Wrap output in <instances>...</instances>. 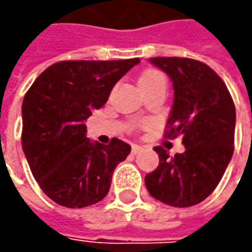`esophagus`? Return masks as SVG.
Returning a JSON list of instances; mask_svg holds the SVG:
<instances>
[{"instance_id":"34e87169","label":"esophagus","mask_w":252,"mask_h":252,"mask_svg":"<svg viewBox=\"0 0 252 252\" xmlns=\"http://www.w3.org/2000/svg\"><path fill=\"white\" fill-rule=\"evenodd\" d=\"M141 150H143V147L139 146V144H133V146H131V153H133L134 156H136V154H139Z\"/></svg>"}]
</instances>
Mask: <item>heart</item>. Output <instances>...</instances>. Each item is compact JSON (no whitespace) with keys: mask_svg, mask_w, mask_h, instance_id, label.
<instances>
[{"mask_svg":"<svg viewBox=\"0 0 252 252\" xmlns=\"http://www.w3.org/2000/svg\"><path fill=\"white\" fill-rule=\"evenodd\" d=\"M157 85H165V77L157 70H147L139 77V87L141 91H147Z\"/></svg>","mask_w":252,"mask_h":252,"instance_id":"1","label":"heart"}]
</instances>
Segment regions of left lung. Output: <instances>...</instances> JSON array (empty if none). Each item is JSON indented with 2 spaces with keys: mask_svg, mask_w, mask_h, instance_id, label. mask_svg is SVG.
Wrapping results in <instances>:
<instances>
[{
  "mask_svg": "<svg viewBox=\"0 0 252 252\" xmlns=\"http://www.w3.org/2000/svg\"><path fill=\"white\" fill-rule=\"evenodd\" d=\"M150 63L172 81L165 137L182 134L185 151L171 158L156 147L160 164L146 175V188L169 206H193L215 190L231 160L236 108L226 84L205 63L185 57H151Z\"/></svg>",
  "mask_w": 252,
  "mask_h": 252,
  "instance_id": "1",
  "label": "left lung"
}]
</instances>
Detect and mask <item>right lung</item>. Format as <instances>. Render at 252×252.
<instances>
[{"instance_id": "right-lung-1", "label": "right lung", "mask_w": 252, "mask_h": 252, "mask_svg": "<svg viewBox=\"0 0 252 252\" xmlns=\"http://www.w3.org/2000/svg\"><path fill=\"white\" fill-rule=\"evenodd\" d=\"M140 59L60 62L40 74L22 103V149L34 179L65 208L98 203L130 146L87 137L85 121L108 101L113 85Z\"/></svg>"}]
</instances>
